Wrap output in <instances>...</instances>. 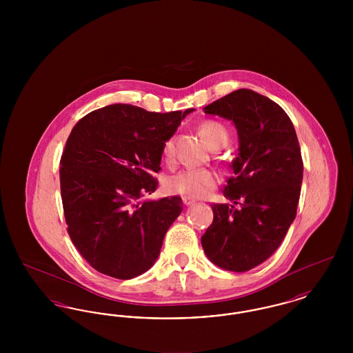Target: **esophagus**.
<instances>
[{
    "instance_id": "34e87169",
    "label": "esophagus",
    "mask_w": 353,
    "mask_h": 353,
    "mask_svg": "<svg viewBox=\"0 0 353 353\" xmlns=\"http://www.w3.org/2000/svg\"><path fill=\"white\" fill-rule=\"evenodd\" d=\"M183 202H184V205H186V206H189V205H193L194 202H196V200H193V199H190V197H183Z\"/></svg>"
}]
</instances>
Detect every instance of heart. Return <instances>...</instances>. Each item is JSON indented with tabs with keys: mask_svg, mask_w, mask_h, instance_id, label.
Instances as JSON below:
<instances>
[{
	"mask_svg": "<svg viewBox=\"0 0 353 353\" xmlns=\"http://www.w3.org/2000/svg\"><path fill=\"white\" fill-rule=\"evenodd\" d=\"M202 137L210 147L228 141L226 128L214 120H206L200 125ZM163 157L172 161L174 157V139L168 137L161 147ZM219 183V174L210 168H185L177 170L164 180V188L172 194L203 197Z\"/></svg>",
	"mask_w": 353,
	"mask_h": 353,
	"instance_id": "obj_1",
	"label": "heart"
}]
</instances>
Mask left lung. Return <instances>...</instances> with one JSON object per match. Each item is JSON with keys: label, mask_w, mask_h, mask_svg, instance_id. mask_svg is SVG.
<instances>
[{"label": "left lung", "mask_w": 353, "mask_h": 353, "mask_svg": "<svg viewBox=\"0 0 353 353\" xmlns=\"http://www.w3.org/2000/svg\"><path fill=\"white\" fill-rule=\"evenodd\" d=\"M205 114L232 120L238 131L234 176L213 203L214 219L201 236L206 256L221 269L243 272L270 258L296 217L303 160L292 121L269 98L241 88L213 101Z\"/></svg>", "instance_id": "1"}]
</instances>
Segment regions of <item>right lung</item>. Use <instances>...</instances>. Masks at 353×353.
Here are the masks:
<instances>
[{
	"label": "right lung",
	"mask_w": 353,
	"mask_h": 353,
	"mask_svg": "<svg viewBox=\"0 0 353 353\" xmlns=\"http://www.w3.org/2000/svg\"><path fill=\"white\" fill-rule=\"evenodd\" d=\"M192 111L112 104L72 128L59 168L63 213L74 246L97 271L132 279L156 262L183 200L141 199L159 184L163 143Z\"/></svg>",
	"instance_id": "add662e5"
}]
</instances>
